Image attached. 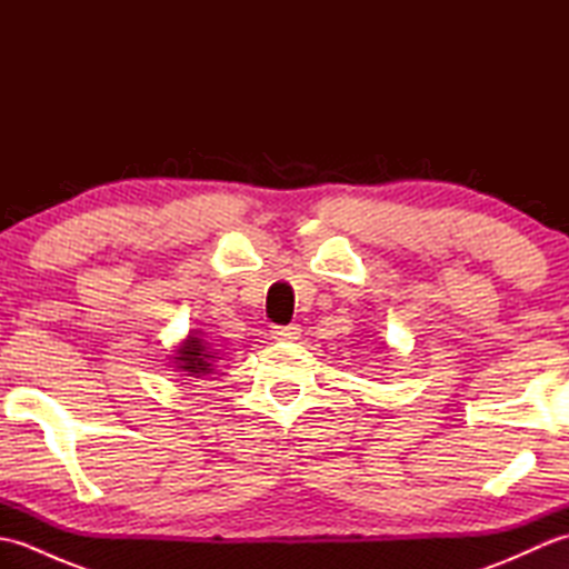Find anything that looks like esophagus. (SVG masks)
Segmentation results:
<instances>
[{
	"label": "esophagus",
	"instance_id": "esophagus-1",
	"mask_svg": "<svg viewBox=\"0 0 569 569\" xmlns=\"http://www.w3.org/2000/svg\"><path fill=\"white\" fill-rule=\"evenodd\" d=\"M273 340L278 342H296L300 337V325H286V328H273L271 330Z\"/></svg>",
	"mask_w": 569,
	"mask_h": 569
}]
</instances>
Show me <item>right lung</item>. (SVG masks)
Segmentation results:
<instances>
[{"label": "right lung", "instance_id": "obj_1", "mask_svg": "<svg viewBox=\"0 0 569 569\" xmlns=\"http://www.w3.org/2000/svg\"><path fill=\"white\" fill-rule=\"evenodd\" d=\"M217 359H222V357H217L210 342L202 340L200 332H190L186 340L178 345L173 365L178 371H186V377L202 379V377H208V373H212Z\"/></svg>", "mask_w": 569, "mask_h": 569}]
</instances>
